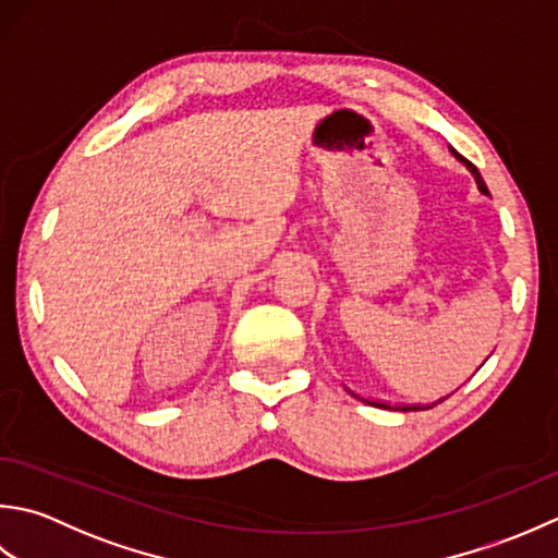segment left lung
<instances>
[{
    "instance_id": "left-lung-1",
    "label": "left lung",
    "mask_w": 558,
    "mask_h": 558,
    "mask_svg": "<svg viewBox=\"0 0 558 558\" xmlns=\"http://www.w3.org/2000/svg\"><path fill=\"white\" fill-rule=\"evenodd\" d=\"M450 154H452L454 161L462 163L464 168L470 170L472 178H474V183H476V190H480L484 197H492V195H488V187H486V183H484V178L480 175V170H476V168L468 161V158H464V156H460L458 151H454L452 146H450ZM344 388H347V385H344ZM347 392H349V395H354L356 400H361V402H366V404H371V407H378V409H390V412H418V409H430V407H436L438 402L446 400V397H450V395H446V397H442V400H438V402H430V404H390V402H385V400H373V397H363V395H359V392H354V390H349V388H347Z\"/></svg>"
}]
</instances>
